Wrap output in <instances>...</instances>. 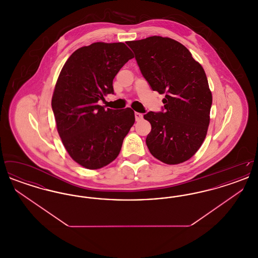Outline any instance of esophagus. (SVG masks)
<instances>
[{
  "mask_svg": "<svg viewBox=\"0 0 258 258\" xmlns=\"http://www.w3.org/2000/svg\"><path fill=\"white\" fill-rule=\"evenodd\" d=\"M135 120H136V122H138V121H140V120H142V119H143V115H142V114H141V113H138V112H135Z\"/></svg>",
  "mask_w": 258,
  "mask_h": 258,
  "instance_id": "34e87169",
  "label": "esophagus"
}]
</instances>
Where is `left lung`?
Instances as JSON below:
<instances>
[{
    "mask_svg": "<svg viewBox=\"0 0 258 258\" xmlns=\"http://www.w3.org/2000/svg\"><path fill=\"white\" fill-rule=\"evenodd\" d=\"M152 90L164 94V112L144 115L150 153L166 164L189 160L208 132L212 93L202 66L179 41L154 36L127 41Z\"/></svg>",
    "mask_w": 258,
    "mask_h": 258,
    "instance_id": "obj_1",
    "label": "left lung"
}]
</instances>
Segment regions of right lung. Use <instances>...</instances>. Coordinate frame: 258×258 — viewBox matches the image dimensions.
<instances>
[{
  "mask_svg": "<svg viewBox=\"0 0 258 258\" xmlns=\"http://www.w3.org/2000/svg\"><path fill=\"white\" fill-rule=\"evenodd\" d=\"M133 58L123 42H94L75 50L59 74L51 101L57 131L71 158L87 169L115 160L135 123L130 107L113 110L98 104L114 94L113 79Z\"/></svg>",
  "mask_w": 258,
  "mask_h": 258,
  "instance_id": "right-lung-1",
  "label": "right lung"
}]
</instances>
